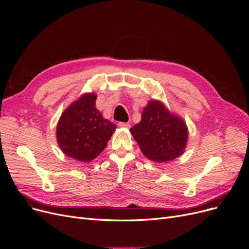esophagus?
<instances>
[{"label":"esophagus","instance_id":"1","mask_svg":"<svg viewBox=\"0 0 249 249\" xmlns=\"http://www.w3.org/2000/svg\"><path fill=\"white\" fill-rule=\"evenodd\" d=\"M118 125H119V127H121V128H130V124L125 123V122H120Z\"/></svg>","mask_w":249,"mask_h":249}]
</instances>
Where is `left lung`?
Segmentation results:
<instances>
[{
	"label": "left lung",
	"instance_id": "obj_1",
	"mask_svg": "<svg viewBox=\"0 0 249 249\" xmlns=\"http://www.w3.org/2000/svg\"><path fill=\"white\" fill-rule=\"evenodd\" d=\"M146 158L154 162L171 161L184 153L189 129L182 118L169 111L159 100H150L141 121L130 129Z\"/></svg>",
	"mask_w": 249,
	"mask_h": 249
}]
</instances>
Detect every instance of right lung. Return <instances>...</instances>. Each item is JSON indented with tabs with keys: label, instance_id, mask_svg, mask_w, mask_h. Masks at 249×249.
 Masks as SVG:
<instances>
[{
	"label": "right lung",
	"instance_id": "right-lung-1",
	"mask_svg": "<svg viewBox=\"0 0 249 249\" xmlns=\"http://www.w3.org/2000/svg\"><path fill=\"white\" fill-rule=\"evenodd\" d=\"M97 95L85 93L63 111L56 126V140L69 158L89 162L107 146L117 126L96 108Z\"/></svg>",
	"mask_w": 249,
	"mask_h": 249
}]
</instances>
